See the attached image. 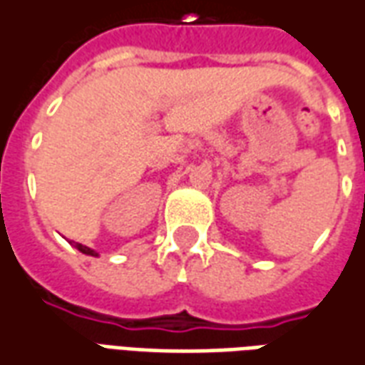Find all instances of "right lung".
Segmentation results:
<instances>
[{
  "instance_id": "1",
  "label": "right lung",
  "mask_w": 365,
  "mask_h": 365,
  "mask_svg": "<svg viewBox=\"0 0 365 365\" xmlns=\"http://www.w3.org/2000/svg\"><path fill=\"white\" fill-rule=\"evenodd\" d=\"M75 247L81 251V253H85V255H91V257H96V253H94L93 249H88V247H85V245H81V243H75Z\"/></svg>"
}]
</instances>
